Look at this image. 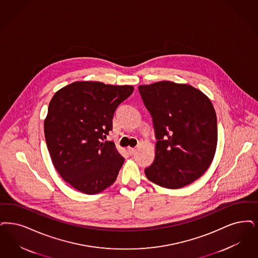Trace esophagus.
<instances>
[{
	"mask_svg": "<svg viewBox=\"0 0 258 258\" xmlns=\"http://www.w3.org/2000/svg\"><path fill=\"white\" fill-rule=\"evenodd\" d=\"M127 152H128V154L131 155H134L135 153H136V150L134 149V148H127Z\"/></svg>",
	"mask_w": 258,
	"mask_h": 258,
	"instance_id": "1",
	"label": "esophagus"
}]
</instances>
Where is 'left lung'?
I'll return each mask as SVG.
<instances>
[{
    "instance_id": "8db88e82",
    "label": "left lung",
    "mask_w": 258,
    "mask_h": 258,
    "mask_svg": "<svg viewBox=\"0 0 258 258\" xmlns=\"http://www.w3.org/2000/svg\"><path fill=\"white\" fill-rule=\"evenodd\" d=\"M138 89L157 139L154 162L145 175L169 189L192 183L206 173L216 152L213 104L201 90L184 83L163 81Z\"/></svg>"
}]
</instances>
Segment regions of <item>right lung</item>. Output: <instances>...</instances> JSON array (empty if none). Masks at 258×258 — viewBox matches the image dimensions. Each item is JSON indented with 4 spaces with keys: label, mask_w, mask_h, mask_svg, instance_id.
I'll return each instance as SVG.
<instances>
[{
    "label": "right lung",
    "mask_w": 258,
    "mask_h": 258,
    "mask_svg": "<svg viewBox=\"0 0 258 258\" xmlns=\"http://www.w3.org/2000/svg\"><path fill=\"white\" fill-rule=\"evenodd\" d=\"M134 90L75 82L53 95L44 121L46 143L54 168L78 191L98 194L116 180L124 157L103 139L112 130L115 110Z\"/></svg>",
    "instance_id": "1"
}]
</instances>
